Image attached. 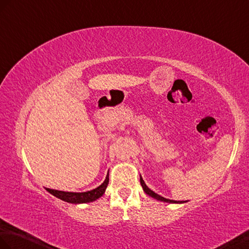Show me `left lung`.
I'll list each match as a JSON object with an SVG mask.
<instances>
[{
	"instance_id": "1",
	"label": "left lung",
	"mask_w": 249,
	"mask_h": 249,
	"mask_svg": "<svg viewBox=\"0 0 249 249\" xmlns=\"http://www.w3.org/2000/svg\"><path fill=\"white\" fill-rule=\"evenodd\" d=\"M140 182H141V186H142V188H143V190H144V192H145L147 195H149V196H152L153 198H155V199H157V200H160V201H164V203H171V204H182L183 201H179V200H173V199H167V198H164V197H162V196H160L159 194H157V193H155L154 191H152L151 189H149L146 184H145V182H144V180H143V178L140 176Z\"/></svg>"
}]
</instances>
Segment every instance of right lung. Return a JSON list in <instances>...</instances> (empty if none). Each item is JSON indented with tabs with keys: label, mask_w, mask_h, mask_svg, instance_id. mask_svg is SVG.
Instances as JSON below:
<instances>
[{
	"label": "right lung",
	"mask_w": 249,
	"mask_h": 249,
	"mask_svg": "<svg viewBox=\"0 0 249 249\" xmlns=\"http://www.w3.org/2000/svg\"><path fill=\"white\" fill-rule=\"evenodd\" d=\"M108 182H109V174H107L105 181H104L100 187H97L91 191H87V192H80V193L65 192V191H58V190H53V189H48V188H46V191L50 192L52 195L56 196L57 198H59L63 201H67V203L85 204V203H91V201H94L97 198H100L101 196H103L108 186Z\"/></svg>",
	"instance_id": "add662e5"
}]
</instances>
